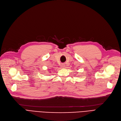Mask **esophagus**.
Segmentation results:
<instances>
[{
	"label": "esophagus",
	"mask_w": 121,
	"mask_h": 121,
	"mask_svg": "<svg viewBox=\"0 0 121 121\" xmlns=\"http://www.w3.org/2000/svg\"><path fill=\"white\" fill-rule=\"evenodd\" d=\"M65 66L64 64H62V67H63V66Z\"/></svg>",
	"instance_id": "obj_1"
}]
</instances>
